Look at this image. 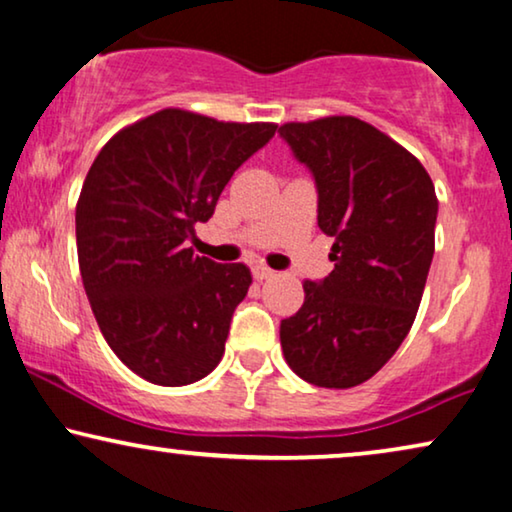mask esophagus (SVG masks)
<instances>
[{
	"label": "esophagus",
	"mask_w": 512,
	"mask_h": 512,
	"mask_svg": "<svg viewBox=\"0 0 512 512\" xmlns=\"http://www.w3.org/2000/svg\"><path fill=\"white\" fill-rule=\"evenodd\" d=\"M253 276H255V280H269V278L276 276V271L269 269V266H264V264H255Z\"/></svg>",
	"instance_id": "34e87169"
}]
</instances>
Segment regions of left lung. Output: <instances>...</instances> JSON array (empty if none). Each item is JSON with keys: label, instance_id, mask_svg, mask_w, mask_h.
Masks as SVG:
<instances>
[{"label": "left lung", "instance_id": "left-lung-1", "mask_svg": "<svg viewBox=\"0 0 512 512\" xmlns=\"http://www.w3.org/2000/svg\"><path fill=\"white\" fill-rule=\"evenodd\" d=\"M318 190V227L334 271L306 280L304 306L280 322L290 369L348 390L383 369L413 327L434 259L438 199L420 162L352 115L278 129Z\"/></svg>", "mask_w": 512, "mask_h": 512}]
</instances>
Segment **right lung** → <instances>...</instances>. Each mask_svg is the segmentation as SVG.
<instances>
[{
    "label": "right lung",
    "mask_w": 512,
    "mask_h": 512,
    "mask_svg": "<svg viewBox=\"0 0 512 512\" xmlns=\"http://www.w3.org/2000/svg\"><path fill=\"white\" fill-rule=\"evenodd\" d=\"M276 127L164 109L115 134L92 162L76 204L83 287L106 343L148 383L190 385L220 364L253 278L187 241Z\"/></svg>",
    "instance_id": "obj_1"
}]
</instances>
